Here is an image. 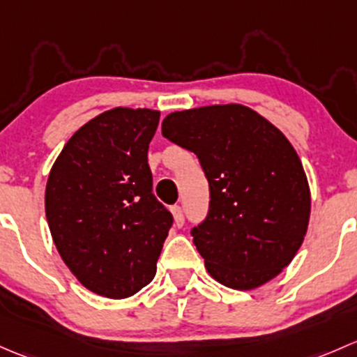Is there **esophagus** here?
Masks as SVG:
<instances>
[{
  "mask_svg": "<svg viewBox=\"0 0 357 357\" xmlns=\"http://www.w3.org/2000/svg\"><path fill=\"white\" fill-rule=\"evenodd\" d=\"M172 213H174V220H175V225L178 227H183V213H182V208L180 206H174L172 208Z\"/></svg>",
  "mask_w": 357,
  "mask_h": 357,
  "instance_id": "obj_1",
  "label": "esophagus"
}]
</instances>
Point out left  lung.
<instances>
[{"label": "left lung", "instance_id": "8db88e82", "mask_svg": "<svg viewBox=\"0 0 357 357\" xmlns=\"http://www.w3.org/2000/svg\"><path fill=\"white\" fill-rule=\"evenodd\" d=\"M161 134L196 153L209 182V213L192 229L208 273L252 290L299 251L311 215L306 172L290 141L249 106L229 102L167 115Z\"/></svg>", "mask_w": 357, "mask_h": 357}]
</instances>
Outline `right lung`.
<instances>
[{"label": "right lung", "mask_w": 357, "mask_h": 357, "mask_svg": "<svg viewBox=\"0 0 357 357\" xmlns=\"http://www.w3.org/2000/svg\"><path fill=\"white\" fill-rule=\"evenodd\" d=\"M160 112L119 108L84 123L58 154L44 208L51 237L73 277L108 299L149 284L172 227L151 192L148 149Z\"/></svg>", "instance_id": "obj_1"}]
</instances>
